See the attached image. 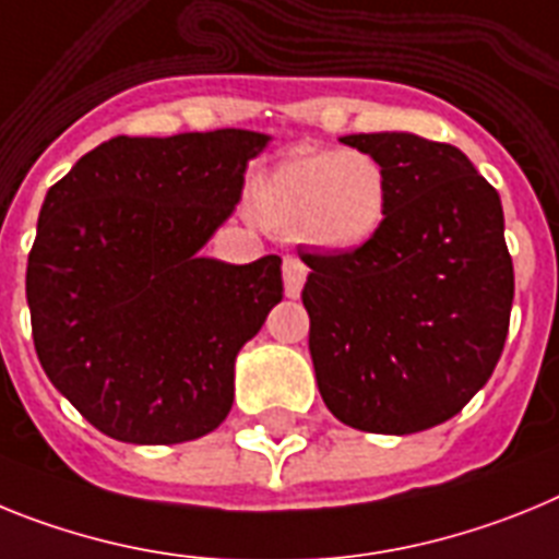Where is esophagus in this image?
Wrapping results in <instances>:
<instances>
[{
  "label": "esophagus",
  "mask_w": 559,
  "mask_h": 559,
  "mask_svg": "<svg viewBox=\"0 0 559 559\" xmlns=\"http://www.w3.org/2000/svg\"><path fill=\"white\" fill-rule=\"evenodd\" d=\"M307 264L300 259H284V289L286 298H298L300 289H304V281H307Z\"/></svg>",
  "instance_id": "34e87169"
}]
</instances>
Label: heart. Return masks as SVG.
I'll return each instance as SVG.
<instances>
[{
	"instance_id": "obj_1",
	"label": "heart",
	"mask_w": 559,
	"mask_h": 559,
	"mask_svg": "<svg viewBox=\"0 0 559 559\" xmlns=\"http://www.w3.org/2000/svg\"><path fill=\"white\" fill-rule=\"evenodd\" d=\"M250 202L266 227L298 233L320 250L348 252L380 233L388 179L366 152L295 148L261 174Z\"/></svg>"
}]
</instances>
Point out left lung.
Wrapping results in <instances>:
<instances>
[{"label":"left lung","instance_id":"obj_1","mask_svg":"<svg viewBox=\"0 0 559 559\" xmlns=\"http://www.w3.org/2000/svg\"><path fill=\"white\" fill-rule=\"evenodd\" d=\"M388 179L368 245L298 252L320 396L366 433L453 419L501 360L514 298L501 197L467 154L411 132L348 134Z\"/></svg>","mask_w":559,"mask_h":559}]
</instances>
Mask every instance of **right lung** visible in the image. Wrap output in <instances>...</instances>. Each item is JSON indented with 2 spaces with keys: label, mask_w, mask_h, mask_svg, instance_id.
<instances>
[{
  "label": "right lung",
  "mask_w": 559,
  "mask_h": 559,
  "mask_svg": "<svg viewBox=\"0 0 559 559\" xmlns=\"http://www.w3.org/2000/svg\"><path fill=\"white\" fill-rule=\"evenodd\" d=\"M266 143L247 129L111 138L47 191L27 259L33 343L100 433L179 444L230 414L236 357L284 298L281 259L199 250Z\"/></svg>",
  "instance_id": "add662e5"
}]
</instances>
